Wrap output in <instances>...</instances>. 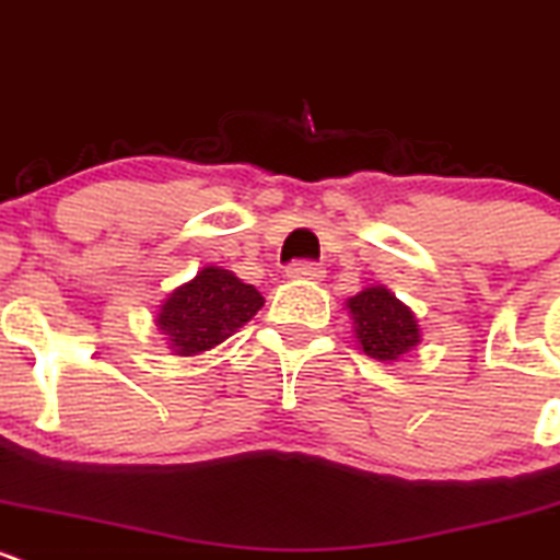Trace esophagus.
<instances>
[{
	"label": "esophagus",
	"instance_id": "34e87169",
	"mask_svg": "<svg viewBox=\"0 0 560 560\" xmlns=\"http://www.w3.org/2000/svg\"><path fill=\"white\" fill-rule=\"evenodd\" d=\"M326 269L313 261H296L288 267V278L291 280H324Z\"/></svg>",
	"mask_w": 560,
	"mask_h": 560
}]
</instances>
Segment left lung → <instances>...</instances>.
Instances as JSON below:
<instances>
[{"mask_svg":"<svg viewBox=\"0 0 560 560\" xmlns=\"http://www.w3.org/2000/svg\"><path fill=\"white\" fill-rule=\"evenodd\" d=\"M346 310L353 320L359 351L368 353L370 359L392 364L422 342L413 310L386 285L362 288L357 296L346 299Z\"/></svg>","mask_w":560,"mask_h":560,"instance_id":"1","label":"left lung"}]
</instances>
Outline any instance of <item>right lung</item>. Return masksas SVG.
<instances>
[{"instance_id":"add662e5","label":"right lung","mask_w":560,"mask_h":560,"mask_svg":"<svg viewBox=\"0 0 560 560\" xmlns=\"http://www.w3.org/2000/svg\"><path fill=\"white\" fill-rule=\"evenodd\" d=\"M264 296L223 267H203L192 280L176 285L160 304L154 324L174 357H198L240 331Z\"/></svg>"}]
</instances>
